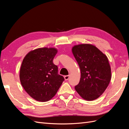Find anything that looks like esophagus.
Wrapping results in <instances>:
<instances>
[{
	"label": "esophagus",
	"instance_id": "34e87169",
	"mask_svg": "<svg viewBox=\"0 0 129 129\" xmlns=\"http://www.w3.org/2000/svg\"><path fill=\"white\" fill-rule=\"evenodd\" d=\"M69 77H70V75H66V76H64V78L65 80H68L69 79Z\"/></svg>",
	"mask_w": 129,
	"mask_h": 129
}]
</instances>
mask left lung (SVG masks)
<instances>
[{
  "instance_id": "8db88e82",
  "label": "left lung",
  "mask_w": 129,
  "mask_h": 129,
  "mask_svg": "<svg viewBox=\"0 0 129 129\" xmlns=\"http://www.w3.org/2000/svg\"><path fill=\"white\" fill-rule=\"evenodd\" d=\"M72 52L81 70L80 82L75 87L77 93L87 101L97 99L104 92L111 78L107 56L95 46H74Z\"/></svg>"
}]
</instances>
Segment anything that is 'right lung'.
Segmentation results:
<instances>
[{"instance_id": "1", "label": "right lung", "mask_w": 129, "mask_h": 129, "mask_svg": "<svg viewBox=\"0 0 129 129\" xmlns=\"http://www.w3.org/2000/svg\"><path fill=\"white\" fill-rule=\"evenodd\" d=\"M57 52L54 48H38L29 52L22 61L21 84L31 97L39 102L52 99L64 80L53 62Z\"/></svg>"}]
</instances>
